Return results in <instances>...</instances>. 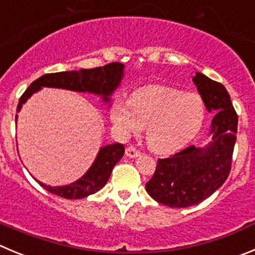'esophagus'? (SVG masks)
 I'll list each match as a JSON object with an SVG mask.
<instances>
[{
    "label": "esophagus",
    "mask_w": 255,
    "mask_h": 255,
    "mask_svg": "<svg viewBox=\"0 0 255 255\" xmlns=\"http://www.w3.org/2000/svg\"><path fill=\"white\" fill-rule=\"evenodd\" d=\"M141 154V152L138 149H135V147L129 146L126 148V156L129 157V158H134V157H138Z\"/></svg>",
    "instance_id": "obj_1"
}]
</instances>
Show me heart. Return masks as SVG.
Masks as SVG:
<instances>
[{"mask_svg": "<svg viewBox=\"0 0 255 255\" xmlns=\"http://www.w3.org/2000/svg\"><path fill=\"white\" fill-rule=\"evenodd\" d=\"M206 118L203 98L168 87H147L118 99L111 111L114 128L122 135L138 133L147 126L146 141L157 153H172L200 132Z\"/></svg>", "mask_w": 255, "mask_h": 255, "instance_id": "obj_1", "label": "heart"}]
</instances>
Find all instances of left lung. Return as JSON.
I'll use <instances>...</instances> for the list:
<instances>
[{
    "instance_id": "8db88e82",
    "label": "left lung",
    "mask_w": 255,
    "mask_h": 255,
    "mask_svg": "<svg viewBox=\"0 0 255 255\" xmlns=\"http://www.w3.org/2000/svg\"><path fill=\"white\" fill-rule=\"evenodd\" d=\"M192 82L206 109L216 113L209 132L213 141L204 148L190 146L168 158H158L146 190L157 203L170 208L196 205L224 184L237 141L238 116L224 85L201 73Z\"/></svg>"
}]
</instances>
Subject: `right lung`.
<instances>
[{
	"label": "right lung",
	"instance_id": "right-lung-1",
	"mask_svg": "<svg viewBox=\"0 0 255 255\" xmlns=\"http://www.w3.org/2000/svg\"><path fill=\"white\" fill-rule=\"evenodd\" d=\"M123 70H125L123 64L111 63L108 65L94 69L45 74L39 79L31 83L30 87L21 95L16 112H20L22 104L31 95L44 87L93 93L95 95H101L104 103H109L111 95L120 87L121 80L123 78ZM16 121H17V116H16ZM123 154H125L123 144H108L99 149L97 158L87 171V173L73 184L65 185V186H47L37 180L36 181L45 190L64 199H83V197L95 194L107 184L108 178L111 177L112 170L122 158Z\"/></svg>",
	"mask_w": 255,
	"mask_h": 255
}]
</instances>
